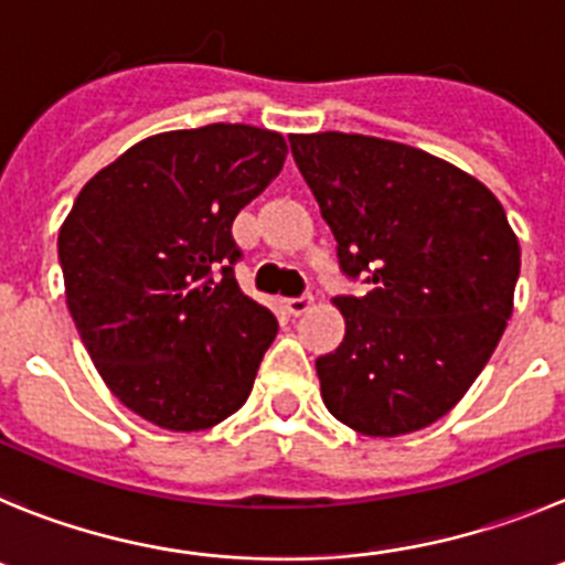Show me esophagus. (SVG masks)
<instances>
[{"label":"esophagus","mask_w":565,"mask_h":565,"mask_svg":"<svg viewBox=\"0 0 565 565\" xmlns=\"http://www.w3.org/2000/svg\"><path fill=\"white\" fill-rule=\"evenodd\" d=\"M315 307V295H300V298H289L287 309L292 315H307Z\"/></svg>","instance_id":"34e87169"}]
</instances>
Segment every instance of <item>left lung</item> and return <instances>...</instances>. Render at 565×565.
<instances>
[{
	"label": "left lung",
	"mask_w": 565,
	"mask_h": 565,
	"mask_svg": "<svg viewBox=\"0 0 565 565\" xmlns=\"http://www.w3.org/2000/svg\"><path fill=\"white\" fill-rule=\"evenodd\" d=\"M292 158L337 239L345 337L320 356L329 413L367 437L409 435L449 413L497 351L521 247L484 183L376 136L292 134Z\"/></svg>",
	"instance_id": "1"
}]
</instances>
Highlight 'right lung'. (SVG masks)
Segmentation results:
<instances>
[{"instance_id":"right-lung-1","label":"right lung","mask_w":565,"mask_h":565,"mask_svg":"<svg viewBox=\"0 0 565 565\" xmlns=\"http://www.w3.org/2000/svg\"><path fill=\"white\" fill-rule=\"evenodd\" d=\"M284 158V136L253 125L158 134L103 167L63 220L77 334L110 393L161 429L234 415L276 340V315L234 278L231 225Z\"/></svg>"}]
</instances>
